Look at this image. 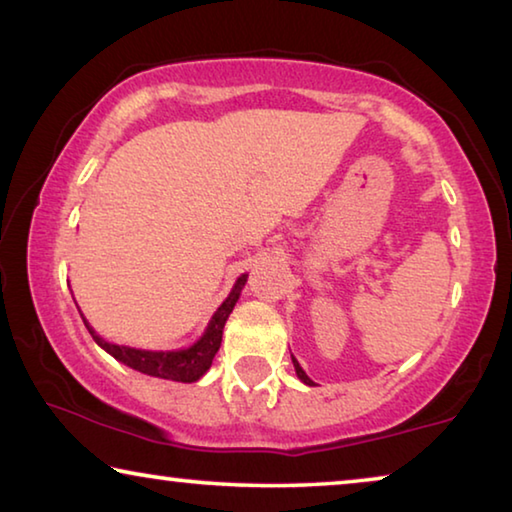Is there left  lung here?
I'll return each instance as SVG.
<instances>
[{"label": "left lung", "instance_id": "8db88e82", "mask_svg": "<svg viewBox=\"0 0 512 512\" xmlns=\"http://www.w3.org/2000/svg\"><path fill=\"white\" fill-rule=\"evenodd\" d=\"M291 359H293V357H291ZM293 366H296V375H298V377H300L302 381H305V384H307V386H314V381H311V379L307 377V372L300 368V363H298L296 359H293Z\"/></svg>", "mask_w": 512, "mask_h": 512}]
</instances>
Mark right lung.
Returning <instances> with one entry per match:
<instances>
[{
    "instance_id": "right-lung-1",
    "label": "right lung",
    "mask_w": 512,
    "mask_h": 512,
    "mask_svg": "<svg viewBox=\"0 0 512 512\" xmlns=\"http://www.w3.org/2000/svg\"><path fill=\"white\" fill-rule=\"evenodd\" d=\"M248 275H241L235 289L230 291V296L225 298L223 305L216 309V314L212 316L210 325H207L205 334L198 339L192 348L187 350H176V352H149V350H135V348H126V345H115L103 341L101 336L94 332V329L88 325V320L83 318L85 327L92 334V339L101 345L103 350L112 354L117 361L126 363L128 368L140 370L144 375L151 377H160V379H173V381H183V384H192V381L201 379L207 370L212 366L214 354L221 348V339H223V327L225 320H228L230 311L235 309L239 293L244 289ZM83 316V314H81Z\"/></svg>"
}]
</instances>
